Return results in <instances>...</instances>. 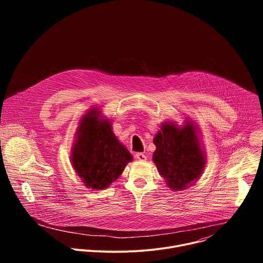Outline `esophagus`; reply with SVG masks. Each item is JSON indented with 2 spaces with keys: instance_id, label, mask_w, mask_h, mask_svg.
<instances>
[{
  "instance_id": "34e87169",
  "label": "esophagus",
  "mask_w": 263,
  "mask_h": 263,
  "mask_svg": "<svg viewBox=\"0 0 263 263\" xmlns=\"http://www.w3.org/2000/svg\"><path fill=\"white\" fill-rule=\"evenodd\" d=\"M135 158L137 160H139V161H145L146 160V156L144 154H142V153H136L135 154Z\"/></svg>"
}]
</instances>
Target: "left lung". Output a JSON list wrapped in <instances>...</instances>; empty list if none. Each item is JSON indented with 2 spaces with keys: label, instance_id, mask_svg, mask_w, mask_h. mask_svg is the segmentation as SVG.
Returning a JSON list of instances; mask_svg holds the SVG:
<instances>
[{
  "label": "left lung",
  "instance_id": "obj_1",
  "mask_svg": "<svg viewBox=\"0 0 263 263\" xmlns=\"http://www.w3.org/2000/svg\"><path fill=\"white\" fill-rule=\"evenodd\" d=\"M154 143L153 160L170 189L181 191L199 179L205 166V156L193 124L186 123L180 129L164 123L154 137Z\"/></svg>",
  "mask_w": 263,
  "mask_h": 263
}]
</instances>
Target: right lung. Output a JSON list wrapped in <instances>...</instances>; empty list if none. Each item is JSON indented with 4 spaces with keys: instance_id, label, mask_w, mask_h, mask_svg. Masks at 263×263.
Segmentation results:
<instances>
[{
    "instance_id": "1",
    "label": "right lung",
    "mask_w": 263,
    "mask_h": 263,
    "mask_svg": "<svg viewBox=\"0 0 263 263\" xmlns=\"http://www.w3.org/2000/svg\"><path fill=\"white\" fill-rule=\"evenodd\" d=\"M71 155L74 171L92 190L106 189L133 159L112 132L110 122L100 120L96 109L81 120Z\"/></svg>"
}]
</instances>
